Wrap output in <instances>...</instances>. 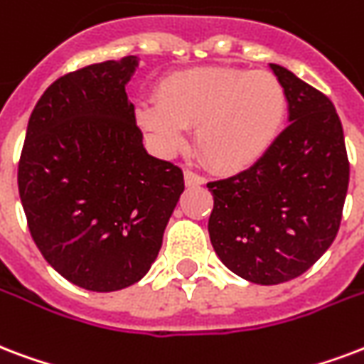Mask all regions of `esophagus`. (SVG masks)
Returning <instances> with one entry per match:
<instances>
[{
    "mask_svg": "<svg viewBox=\"0 0 364 364\" xmlns=\"http://www.w3.org/2000/svg\"><path fill=\"white\" fill-rule=\"evenodd\" d=\"M185 185L187 187H198V185H204V177L194 173L191 170H185Z\"/></svg>",
    "mask_w": 364,
    "mask_h": 364,
    "instance_id": "esophagus-1",
    "label": "esophagus"
}]
</instances>
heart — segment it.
Instances as JSON below:
<instances>
[{
	"instance_id": "obj_1",
	"label": "heart",
	"mask_w": 364,
	"mask_h": 364,
	"mask_svg": "<svg viewBox=\"0 0 364 364\" xmlns=\"http://www.w3.org/2000/svg\"><path fill=\"white\" fill-rule=\"evenodd\" d=\"M158 102L137 108L141 129L166 154L179 151L194 127L196 149L213 170L235 173L262 160L281 135L288 95L273 72L198 66L164 77Z\"/></svg>"
}]
</instances>
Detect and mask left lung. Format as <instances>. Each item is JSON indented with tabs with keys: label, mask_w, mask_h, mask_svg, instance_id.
I'll use <instances>...</instances> for the list:
<instances>
[{
	"label": "left lung",
	"mask_w": 364,
	"mask_h": 364,
	"mask_svg": "<svg viewBox=\"0 0 364 364\" xmlns=\"http://www.w3.org/2000/svg\"><path fill=\"white\" fill-rule=\"evenodd\" d=\"M288 95L287 129L237 176L210 181V240L232 273L256 284L292 281L328 250L342 221L349 160L328 97L271 65Z\"/></svg>",
	"instance_id": "obj_1"
}]
</instances>
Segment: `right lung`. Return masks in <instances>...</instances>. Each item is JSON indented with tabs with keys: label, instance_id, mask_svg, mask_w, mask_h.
I'll return each mask as SVG.
<instances>
[{
	"label": "right lung",
	"instance_id": "1",
	"mask_svg": "<svg viewBox=\"0 0 364 364\" xmlns=\"http://www.w3.org/2000/svg\"><path fill=\"white\" fill-rule=\"evenodd\" d=\"M137 57L60 76L28 120L18 194L28 229L66 281L114 292L141 281L185 191L181 168L151 156L127 101Z\"/></svg>",
	"mask_w": 364,
	"mask_h": 364
}]
</instances>
